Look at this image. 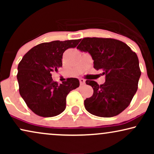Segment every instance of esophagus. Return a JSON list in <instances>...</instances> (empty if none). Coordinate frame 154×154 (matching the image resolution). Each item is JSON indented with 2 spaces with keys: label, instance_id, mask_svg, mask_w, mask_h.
I'll return each mask as SVG.
<instances>
[{
  "label": "esophagus",
  "instance_id": "esophagus-1",
  "mask_svg": "<svg viewBox=\"0 0 154 154\" xmlns=\"http://www.w3.org/2000/svg\"><path fill=\"white\" fill-rule=\"evenodd\" d=\"M79 81H80V84H81V85H85V79H79Z\"/></svg>",
  "mask_w": 154,
  "mask_h": 154
}]
</instances>
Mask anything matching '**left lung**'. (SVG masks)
<instances>
[{"instance_id": "8db88e82", "label": "left lung", "mask_w": 154, "mask_h": 154, "mask_svg": "<svg viewBox=\"0 0 154 154\" xmlns=\"http://www.w3.org/2000/svg\"><path fill=\"white\" fill-rule=\"evenodd\" d=\"M77 49L88 52L94 60V68L106 76L102 85L87 80L93 88L91 97L84 101L85 108L92 115L113 117L129 106L138 88L141 75L135 52L123 42L106 38H84Z\"/></svg>"}]
</instances>
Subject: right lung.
<instances>
[{"mask_svg": "<svg viewBox=\"0 0 154 154\" xmlns=\"http://www.w3.org/2000/svg\"><path fill=\"white\" fill-rule=\"evenodd\" d=\"M81 39L54 41L35 45L26 52L18 65L17 75L19 91L27 106L42 117L60 114L66 108V98L79 88L75 78H69L58 84L52 73L62 66V55L69 48L77 46Z\"/></svg>", "mask_w": 154, "mask_h": 154, "instance_id": "obj_1", "label": "right lung"}]
</instances>
